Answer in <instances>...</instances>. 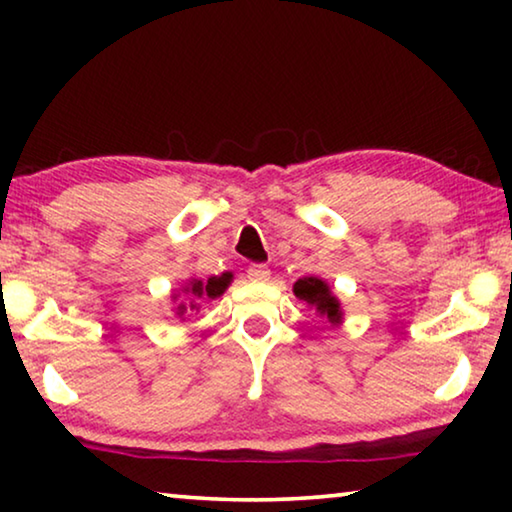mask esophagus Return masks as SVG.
I'll return each mask as SVG.
<instances>
[{"mask_svg":"<svg viewBox=\"0 0 512 512\" xmlns=\"http://www.w3.org/2000/svg\"><path fill=\"white\" fill-rule=\"evenodd\" d=\"M268 277H271V271H268L266 264H250L248 266V280L266 282Z\"/></svg>","mask_w":512,"mask_h":512,"instance_id":"obj_1","label":"esophagus"}]
</instances>
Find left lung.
<instances>
[{
	"mask_svg": "<svg viewBox=\"0 0 512 512\" xmlns=\"http://www.w3.org/2000/svg\"><path fill=\"white\" fill-rule=\"evenodd\" d=\"M293 293H296V298H300L302 302H307L309 307H314L316 314L323 316L329 325H341V302L336 300L332 291H329V284L325 280H320L316 275L300 277V280L293 284Z\"/></svg>",
	"mask_w": 512,
	"mask_h": 512,
	"instance_id": "1",
	"label": "left lung"
}]
</instances>
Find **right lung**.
Masks as SVG:
<instances>
[{
	"instance_id": "right-lung-1",
	"label": "right lung",
	"mask_w": 512,
	"mask_h": 512,
	"mask_svg": "<svg viewBox=\"0 0 512 512\" xmlns=\"http://www.w3.org/2000/svg\"><path fill=\"white\" fill-rule=\"evenodd\" d=\"M230 282H232V273L207 277V282H203V280H189L183 289H180L178 293H173V296H171L173 302H178V305H176V316L180 320H185V314H187L189 309H198V307H201V302L223 296V291L230 287Z\"/></svg>"
}]
</instances>
